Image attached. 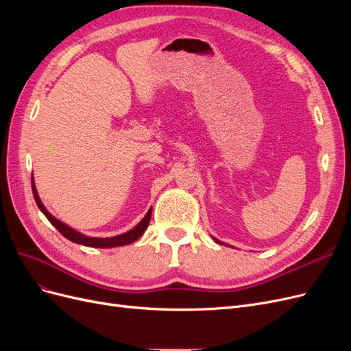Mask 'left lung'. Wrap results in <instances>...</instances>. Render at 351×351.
Masks as SVG:
<instances>
[{
    "mask_svg": "<svg viewBox=\"0 0 351 351\" xmlns=\"http://www.w3.org/2000/svg\"><path fill=\"white\" fill-rule=\"evenodd\" d=\"M214 240H215V243H218V244H224V243L219 241V240H218V239H215V237H214Z\"/></svg>",
    "mask_w": 351,
    "mask_h": 351,
    "instance_id": "obj_1",
    "label": "left lung"
}]
</instances>
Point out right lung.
Masks as SVG:
<instances>
[{
    "mask_svg": "<svg viewBox=\"0 0 351 351\" xmlns=\"http://www.w3.org/2000/svg\"><path fill=\"white\" fill-rule=\"evenodd\" d=\"M32 192H34V197L36 200V205L40 209L42 214H44L48 221L51 222L52 226H54L62 236H64L67 240L73 241V243H77V244H83V246H88V247H101V249H110V247H119V246H125V244H130L133 241H136L139 239L145 230L149 226V221H151V215H152V208L147 210V214L145 215V218L137 224L136 227H133L132 230H129L127 232H123L120 236H114V237H89V236H84L82 232H79L77 230H74L71 227H69L64 222H61L60 219H57L54 215L49 214L48 209L42 204L39 195L36 192V187H35V182H34V176H32Z\"/></svg>",
    "mask_w": 351,
    "mask_h": 351,
    "instance_id": "add662e5",
    "label": "right lung"
}]
</instances>
